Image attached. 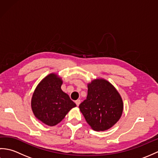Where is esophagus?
Instances as JSON below:
<instances>
[{"label": "esophagus", "mask_w": 158, "mask_h": 158, "mask_svg": "<svg viewBox=\"0 0 158 158\" xmlns=\"http://www.w3.org/2000/svg\"><path fill=\"white\" fill-rule=\"evenodd\" d=\"M75 103H76L77 106H79V105H80V103H81V100H79V99L77 100L76 101H75Z\"/></svg>", "instance_id": "esophagus-1"}]
</instances>
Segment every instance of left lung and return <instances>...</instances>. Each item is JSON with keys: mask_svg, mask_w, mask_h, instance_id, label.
I'll list each match as a JSON object with an SVG mask.
<instances>
[{"mask_svg": "<svg viewBox=\"0 0 158 158\" xmlns=\"http://www.w3.org/2000/svg\"><path fill=\"white\" fill-rule=\"evenodd\" d=\"M79 109L94 130L105 131L118 122L123 104L115 87L107 80L99 78L88 84V96L80 104Z\"/></svg>", "mask_w": 158, "mask_h": 158, "instance_id": "1", "label": "left lung"}]
</instances>
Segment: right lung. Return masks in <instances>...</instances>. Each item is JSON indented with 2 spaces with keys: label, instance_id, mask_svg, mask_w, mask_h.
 <instances>
[{
  "label": "right lung",
  "instance_id": "1",
  "mask_svg": "<svg viewBox=\"0 0 158 158\" xmlns=\"http://www.w3.org/2000/svg\"><path fill=\"white\" fill-rule=\"evenodd\" d=\"M62 83L56 73H50L40 81L32 94L31 108L34 115L49 126L59 123L77 106L62 90Z\"/></svg>",
  "mask_w": 158,
  "mask_h": 158
}]
</instances>
